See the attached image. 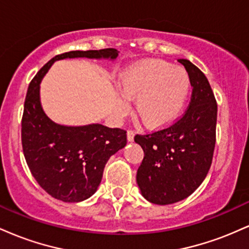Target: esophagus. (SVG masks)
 <instances>
[{
    "label": "esophagus",
    "mask_w": 249,
    "mask_h": 249,
    "mask_svg": "<svg viewBox=\"0 0 249 249\" xmlns=\"http://www.w3.org/2000/svg\"><path fill=\"white\" fill-rule=\"evenodd\" d=\"M134 139V131L128 130L127 131V142H133Z\"/></svg>",
    "instance_id": "34e87169"
}]
</instances>
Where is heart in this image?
I'll return each instance as SVG.
<instances>
[{"instance_id": "obj_1", "label": "heart", "mask_w": 249, "mask_h": 249, "mask_svg": "<svg viewBox=\"0 0 249 249\" xmlns=\"http://www.w3.org/2000/svg\"><path fill=\"white\" fill-rule=\"evenodd\" d=\"M123 96L136 99L134 111L148 128L166 127L181 115L190 96L191 78L184 68L161 59H142L130 65L119 76ZM122 98L121 110L127 102Z\"/></svg>"}]
</instances>
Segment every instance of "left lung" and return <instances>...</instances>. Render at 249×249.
I'll list each match as a JSON object with an SVG mask.
<instances>
[{"mask_svg":"<svg viewBox=\"0 0 249 249\" xmlns=\"http://www.w3.org/2000/svg\"><path fill=\"white\" fill-rule=\"evenodd\" d=\"M185 67L193 87L184 116L166 128L137 134L144 151L137 184L152 204L170 205L191 196L206 178L215 146L218 105L206 76L188 59Z\"/></svg>","mask_w":249,"mask_h":249,"instance_id":"1","label":"left lung"}]
</instances>
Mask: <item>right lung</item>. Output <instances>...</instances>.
Segmentation results:
<instances>
[{
  "label": "right lung",
  "mask_w": 249,
  "mask_h": 249,
  "mask_svg": "<svg viewBox=\"0 0 249 249\" xmlns=\"http://www.w3.org/2000/svg\"><path fill=\"white\" fill-rule=\"evenodd\" d=\"M118 50L69 51L51 58L30 82L22 117L25 161L39 186L55 199L78 202L90 198L102 181L110 157L126 145V131L102 124L65 126L45 115L39 99L42 78L56 61L65 58L113 59Z\"/></svg>",
  "instance_id": "add662e5"
}]
</instances>
